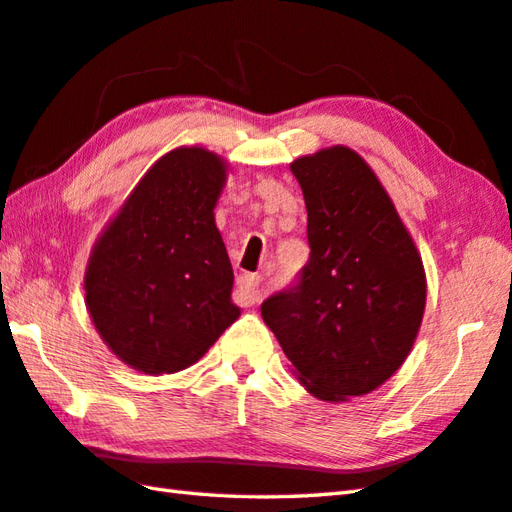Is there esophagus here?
Returning a JSON list of instances; mask_svg holds the SVG:
<instances>
[{
	"instance_id": "esophagus-1",
	"label": "esophagus",
	"mask_w": 512,
	"mask_h": 512,
	"mask_svg": "<svg viewBox=\"0 0 512 512\" xmlns=\"http://www.w3.org/2000/svg\"><path fill=\"white\" fill-rule=\"evenodd\" d=\"M262 292V277L242 275L237 279L235 303H239V306H255V303L262 299Z\"/></svg>"
}]
</instances>
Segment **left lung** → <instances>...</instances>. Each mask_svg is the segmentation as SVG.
Here are the masks:
<instances>
[{
    "mask_svg": "<svg viewBox=\"0 0 512 512\" xmlns=\"http://www.w3.org/2000/svg\"><path fill=\"white\" fill-rule=\"evenodd\" d=\"M308 211L310 259L262 303L312 396L347 400L394 376L416 341L427 277L416 244L367 162L336 145L290 165Z\"/></svg>",
    "mask_w": 512,
    "mask_h": 512,
    "instance_id": "left-lung-1",
    "label": "left lung"
}]
</instances>
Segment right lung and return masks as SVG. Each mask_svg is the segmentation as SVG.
<instances>
[{
    "label": "right lung",
    "mask_w": 512,
    "mask_h": 512,
    "mask_svg": "<svg viewBox=\"0 0 512 512\" xmlns=\"http://www.w3.org/2000/svg\"><path fill=\"white\" fill-rule=\"evenodd\" d=\"M226 167L204 147L169 151L92 248L85 306L107 347L138 372L187 369L239 317L213 215Z\"/></svg>",
    "instance_id": "add662e5"
}]
</instances>
